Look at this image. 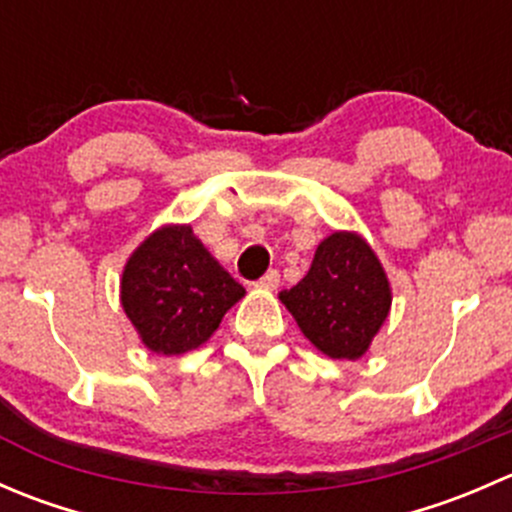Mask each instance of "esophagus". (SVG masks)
<instances>
[{"label":"esophagus","instance_id":"esophagus-1","mask_svg":"<svg viewBox=\"0 0 512 512\" xmlns=\"http://www.w3.org/2000/svg\"><path fill=\"white\" fill-rule=\"evenodd\" d=\"M277 285H280V272L277 270L265 272V275L255 282V287H260V289H275Z\"/></svg>","mask_w":512,"mask_h":512}]
</instances>
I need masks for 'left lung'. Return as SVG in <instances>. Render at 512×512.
<instances>
[{
	"mask_svg": "<svg viewBox=\"0 0 512 512\" xmlns=\"http://www.w3.org/2000/svg\"><path fill=\"white\" fill-rule=\"evenodd\" d=\"M280 299L319 352L356 361L389 317L391 287L364 237L332 232L319 242L307 275Z\"/></svg>",
	"mask_w": 512,
	"mask_h": 512,
	"instance_id": "1",
	"label": "left lung"
}]
</instances>
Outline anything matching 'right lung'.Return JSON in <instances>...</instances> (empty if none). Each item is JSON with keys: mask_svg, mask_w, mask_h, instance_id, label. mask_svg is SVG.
Returning <instances> with one entry per match:
<instances>
[{"mask_svg": "<svg viewBox=\"0 0 512 512\" xmlns=\"http://www.w3.org/2000/svg\"><path fill=\"white\" fill-rule=\"evenodd\" d=\"M242 297L245 287L227 275L190 225L158 227L123 267V312L156 354L198 349Z\"/></svg>", "mask_w": 512, "mask_h": 512, "instance_id": "1", "label": "right lung"}]
</instances>
